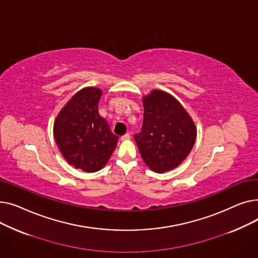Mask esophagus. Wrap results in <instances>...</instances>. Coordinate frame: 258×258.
Instances as JSON below:
<instances>
[{"mask_svg":"<svg viewBox=\"0 0 258 258\" xmlns=\"http://www.w3.org/2000/svg\"><path fill=\"white\" fill-rule=\"evenodd\" d=\"M128 139H131V135H130L128 133L124 134L123 136H121V140H122V141H124V140H128Z\"/></svg>","mask_w":258,"mask_h":258,"instance_id":"1","label":"esophagus"}]
</instances>
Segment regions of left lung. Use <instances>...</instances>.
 Segmentation results:
<instances>
[{
    "label": "left lung",
    "instance_id": "8db88e82",
    "mask_svg": "<svg viewBox=\"0 0 258 258\" xmlns=\"http://www.w3.org/2000/svg\"><path fill=\"white\" fill-rule=\"evenodd\" d=\"M143 124L135 134L145 164L155 172L179 166L192 150L197 128L191 117L170 94L154 90L143 97Z\"/></svg>",
    "mask_w": 258,
    "mask_h": 258
}]
</instances>
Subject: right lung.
Wrapping results in <instances>:
<instances>
[{"instance_id": "obj_1", "label": "right lung", "mask_w": 258, "mask_h": 258, "mask_svg": "<svg viewBox=\"0 0 258 258\" xmlns=\"http://www.w3.org/2000/svg\"><path fill=\"white\" fill-rule=\"evenodd\" d=\"M102 91L85 88L61 108L54 122V138L68 163L87 172L100 170L111 158L119 137L99 115Z\"/></svg>"}]
</instances>
